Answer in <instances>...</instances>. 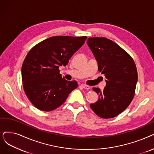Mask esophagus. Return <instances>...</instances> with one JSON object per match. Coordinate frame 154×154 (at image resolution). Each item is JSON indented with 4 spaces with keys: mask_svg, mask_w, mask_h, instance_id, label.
<instances>
[{
    "mask_svg": "<svg viewBox=\"0 0 154 154\" xmlns=\"http://www.w3.org/2000/svg\"><path fill=\"white\" fill-rule=\"evenodd\" d=\"M82 87L84 88V89H86V90H89L90 88V87H89V86L88 85H86L85 84H82Z\"/></svg>",
    "mask_w": 154,
    "mask_h": 154,
    "instance_id": "obj_1",
    "label": "esophagus"
}]
</instances>
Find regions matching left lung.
Listing matches in <instances>:
<instances>
[{
	"mask_svg": "<svg viewBox=\"0 0 154 154\" xmlns=\"http://www.w3.org/2000/svg\"><path fill=\"white\" fill-rule=\"evenodd\" d=\"M87 45L95 57L98 71L106 78L103 91L93 88L98 99L90 107L102 118H114L133 100L138 81L136 65L130 55L108 38H89Z\"/></svg>",
	"mask_w": 154,
	"mask_h": 154,
	"instance_id": "left-lung-1",
	"label": "left lung"
}]
</instances>
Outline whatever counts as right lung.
<instances>
[{
	"label": "right lung",
	"instance_id": "add662e5",
	"mask_svg": "<svg viewBox=\"0 0 154 154\" xmlns=\"http://www.w3.org/2000/svg\"><path fill=\"white\" fill-rule=\"evenodd\" d=\"M87 38L52 36L31 49L23 63L21 77L24 92L36 108L46 112L56 109L77 88V82L67 81L59 68L67 64Z\"/></svg>",
	"mask_w": 154,
	"mask_h": 154
}]
</instances>
